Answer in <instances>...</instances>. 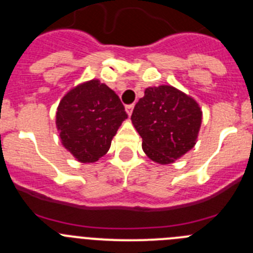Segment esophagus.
Returning <instances> with one entry per match:
<instances>
[{
  "mask_svg": "<svg viewBox=\"0 0 253 253\" xmlns=\"http://www.w3.org/2000/svg\"><path fill=\"white\" fill-rule=\"evenodd\" d=\"M133 109H134V104H129V105L125 106V110H126L128 115H131V113H133Z\"/></svg>",
  "mask_w": 253,
  "mask_h": 253,
  "instance_id": "34e87169",
  "label": "esophagus"
}]
</instances>
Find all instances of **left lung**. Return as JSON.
<instances>
[{
  "mask_svg": "<svg viewBox=\"0 0 253 253\" xmlns=\"http://www.w3.org/2000/svg\"><path fill=\"white\" fill-rule=\"evenodd\" d=\"M145 154L169 164L194 147L202 111L196 100L170 85L148 87L131 114Z\"/></svg>",
  "mask_w": 253,
  "mask_h": 253,
  "instance_id": "left-lung-1",
  "label": "left lung"
}]
</instances>
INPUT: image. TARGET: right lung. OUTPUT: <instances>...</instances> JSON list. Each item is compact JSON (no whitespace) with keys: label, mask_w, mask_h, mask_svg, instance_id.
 <instances>
[{"label":"right lung","mask_w":253,"mask_h":253,"mask_svg":"<svg viewBox=\"0 0 253 253\" xmlns=\"http://www.w3.org/2000/svg\"><path fill=\"white\" fill-rule=\"evenodd\" d=\"M126 118L119 96L99 80H90L62 98L56 125L62 145L78 161L92 163L106 154Z\"/></svg>","instance_id":"add662e5"}]
</instances>
